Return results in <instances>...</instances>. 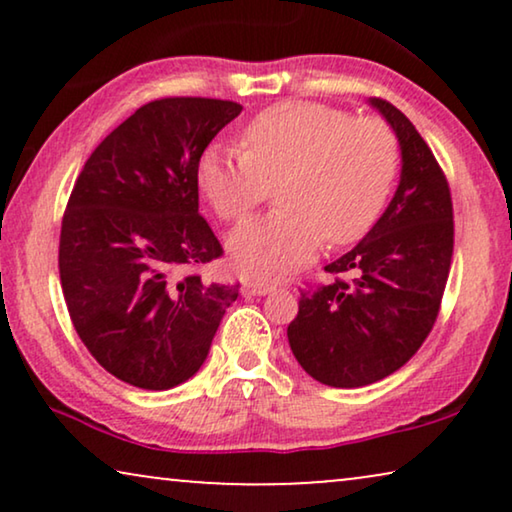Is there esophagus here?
<instances>
[{
	"instance_id": "1",
	"label": "esophagus",
	"mask_w": 512,
	"mask_h": 512,
	"mask_svg": "<svg viewBox=\"0 0 512 512\" xmlns=\"http://www.w3.org/2000/svg\"><path fill=\"white\" fill-rule=\"evenodd\" d=\"M272 291H275V284L268 282H244L242 286L244 296H268Z\"/></svg>"
}]
</instances>
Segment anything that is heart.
Returning <instances> with one entry per match:
<instances>
[{"label":"heart","mask_w":512,"mask_h":512,"mask_svg":"<svg viewBox=\"0 0 512 512\" xmlns=\"http://www.w3.org/2000/svg\"><path fill=\"white\" fill-rule=\"evenodd\" d=\"M398 172V139L377 118L314 102L265 109L244 130V149L209 146L198 184L214 212L242 221L282 184V209L242 223L228 254L244 275L284 277L331 247L356 242L387 205Z\"/></svg>","instance_id":"obj_1"}]
</instances>
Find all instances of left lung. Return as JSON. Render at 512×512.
Returning <instances> with one entry per match:
<instances>
[{"mask_svg": "<svg viewBox=\"0 0 512 512\" xmlns=\"http://www.w3.org/2000/svg\"><path fill=\"white\" fill-rule=\"evenodd\" d=\"M370 107L401 149L396 193L366 237L326 270L352 282L303 293L289 345L310 377L338 389L366 387L396 373L422 347L438 317L454 249L445 174L415 125L387 100Z\"/></svg>", "mask_w": 512, "mask_h": 512, "instance_id": "left-lung-1", "label": "left lung"}]
</instances>
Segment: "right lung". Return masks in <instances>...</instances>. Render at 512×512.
I'll list each match as a JSON object with an SVG mask.
<instances>
[{"instance_id": "add662e5", "label": "right lung", "mask_w": 512, "mask_h": 512, "mask_svg": "<svg viewBox=\"0 0 512 512\" xmlns=\"http://www.w3.org/2000/svg\"><path fill=\"white\" fill-rule=\"evenodd\" d=\"M242 107L207 97L144 104L90 153L60 230V282L97 363L165 391L205 363L237 284L179 277L223 254L198 214V165Z\"/></svg>"}]
</instances>
